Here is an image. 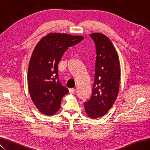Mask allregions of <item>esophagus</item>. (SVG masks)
I'll use <instances>...</instances> for the list:
<instances>
[{"label": "esophagus", "mask_w": 150, "mask_h": 150, "mask_svg": "<svg viewBox=\"0 0 150 150\" xmlns=\"http://www.w3.org/2000/svg\"><path fill=\"white\" fill-rule=\"evenodd\" d=\"M75 89L74 88H69V92L71 93H74L75 92Z\"/></svg>", "instance_id": "1"}]
</instances>
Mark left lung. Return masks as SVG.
Segmentation results:
<instances>
[{
  "label": "left lung",
  "mask_w": 150,
  "mask_h": 150,
  "mask_svg": "<svg viewBox=\"0 0 150 150\" xmlns=\"http://www.w3.org/2000/svg\"><path fill=\"white\" fill-rule=\"evenodd\" d=\"M90 35L96 44L97 57L92 96L84 105L86 115L96 119L106 114L117 98L120 67L117 52L111 40L101 33Z\"/></svg>",
  "instance_id": "1"
}]
</instances>
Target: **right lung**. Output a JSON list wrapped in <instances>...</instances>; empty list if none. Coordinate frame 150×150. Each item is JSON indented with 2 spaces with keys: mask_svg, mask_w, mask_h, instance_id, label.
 <instances>
[{
  "mask_svg": "<svg viewBox=\"0 0 150 150\" xmlns=\"http://www.w3.org/2000/svg\"><path fill=\"white\" fill-rule=\"evenodd\" d=\"M83 39L81 35L51 33L35 46L28 65L27 81L31 99L42 114L52 116L60 109L61 100L69 90L58 79V65L65 51Z\"/></svg>",
  "mask_w": 150,
  "mask_h": 150,
  "instance_id": "1",
  "label": "right lung"
}]
</instances>
